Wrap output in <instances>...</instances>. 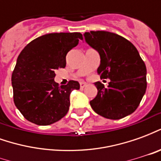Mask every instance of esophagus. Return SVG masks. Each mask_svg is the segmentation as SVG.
Masks as SVG:
<instances>
[{
    "label": "esophagus",
    "instance_id": "esophagus-1",
    "mask_svg": "<svg viewBox=\"0 0 161 161\" xmlns=\"http://www.w3.org/2000/svg\"><path fill=\"white\" fill-rule=\"evenodd\" d=\"M86 85H87V84H86V83H84V82H81V83H80V88H81V89H84V88L85 87Z\"/></svg>",
    "mask_w": 161,
    "mask_h": 161
}]
</instances>
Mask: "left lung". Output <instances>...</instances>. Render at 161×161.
<instances>
[{
	"mask_svg": "<svg viewBox=\"0 0 161 161\" xmlns=\"http://www.w3.org/2000/svg\"><path fill=\"white\" fill-rule=\"evenodd\" d=\"M84 37L100 54L97 74L102 79H110L108 88L101 82L95 83L97 95L90 102L91 108L112 120L132 114L147 89V68L137 49L127 39L106 31H91Z\"/></svg>",
	"mask_w": 161,
	"mask_h": 161,
	"instance_id": "8db88e82",
	"label": "left lung"
}]
</instances>
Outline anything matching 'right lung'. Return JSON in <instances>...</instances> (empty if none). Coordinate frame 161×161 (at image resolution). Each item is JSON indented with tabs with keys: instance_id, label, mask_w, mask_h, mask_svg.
Returning <instances> with one entry per match:
<instances>
[{
	"instance_id": "right-lung-1",
	"label": "right lung",
	"mask_w": 161,
	"mask_h": 161,
	"mask_svg": "<svg viewBox=\"0 0 161 161\" xmlns=\"http://www.w3.org/2000/svg\"><path fill=\"white\" fill-rule=\"evenodd\" d=\"M80 33H53L37 38L20 52L12 73L14 102L27 121L53 124L66 115L70 94L79 90L77 81L58 86L55 70L66 65V54L78 41Z\"/></svg>"
}]
</instances>
